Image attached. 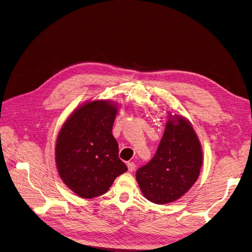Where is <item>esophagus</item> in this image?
Listing matches in <instances>:
<instances>
[{
    "label": "esophagus",
    "instance_id": "34e87169",
    "mask_svg": "<svg viewBox=\"0 0 252 252\" xmlns=\"http://www.w3.org/2000/svg\"><path fill=\"white\" fill-rule=\"evenodd\" d=\"M127 169H128V171H129V172H133V171H134V169H135V164H134V163H132V162L127 163Z\"/></svg>",
    "mask_w": 252,
    "mask_h": 252
}]
</instances>
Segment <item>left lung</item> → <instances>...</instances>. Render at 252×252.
<instances>
[{"instance_id":"8db88e82","label":"left lung","mask_w":252,"mask_h":252,"mask_svg":"<svg viewBox=\"0 0 252 252\" xmlns=\"http://www.w3.org/2000/svg\"><path fill=\"white\" fill-rule=\"evenodd\" d=\"M202 163V147L193 126L184 117L170 114L154 158L136 171L135 179L149 201L168 204L191 189Z\"/></svg>"}]
</instances>
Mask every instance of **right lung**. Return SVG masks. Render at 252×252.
<instances>
[{
	"label": "right lung",
	"mask_w": 252,
	"mask_h": 252,
	"mask_svg": "<svg viewBox=\"0 0 252 252\" xmlns=\"http://www.w3.org/2000/svg\"><path fill=\"white\" fill-rule=\"evenodd\" d=\"M119 105L91 100L78 106L63 124L56 140L55 162L61 180L77 196L104 194L127 171L111 133Z\"/></svg>",
	"instance_id": "1"
}]
</instances>
